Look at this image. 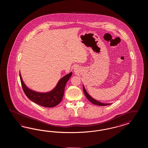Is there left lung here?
<instances>
[{"instance_id":"obj_1","label":"left lung","mask_w":148,"mask_h":148,"mask_svg":"<svg viewBox=\"0 0 148 148\" xmlns=\"http://www.w3.org/2000/svg\"><path fill=\"white\" fill-rule=\"evenodd\" d=\"M83 91H84V92L85 97H86V98L88 99L91 103H92L93 104H95V105L99 106H108V105L111 104L110 103H109V104H108H108H106V103H101V102H100V101H99L96 100L95 99L92 98V97H91L89 95V94L86 91L84 85H83Z\"/></svg>"}]
</instances>
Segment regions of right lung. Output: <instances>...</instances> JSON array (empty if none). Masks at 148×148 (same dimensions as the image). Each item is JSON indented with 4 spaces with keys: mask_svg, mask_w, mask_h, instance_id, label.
Returning <instances> with one entry per match:
<instances>
[{
    "mask_svg": "<svg viewBox=\"0 0 148 148\" xmlns=\"http://www.w3.org/2000/svg\"><path fill=\"white\" fill-rule=\"evenodd\" d=\"M71 75L72 72H71L60 79L56 86L51 91L47 92H39L28 88L23 82L21 73H19L21 86L26 96L32 101L47 108L54 107L61 102L63 97L65 85Z\"/></svg>",
    "mask_w": 148,
    "mask_h": 148,
    "instance_id": "1",
    "label": "right lung"
}]
</instances>
